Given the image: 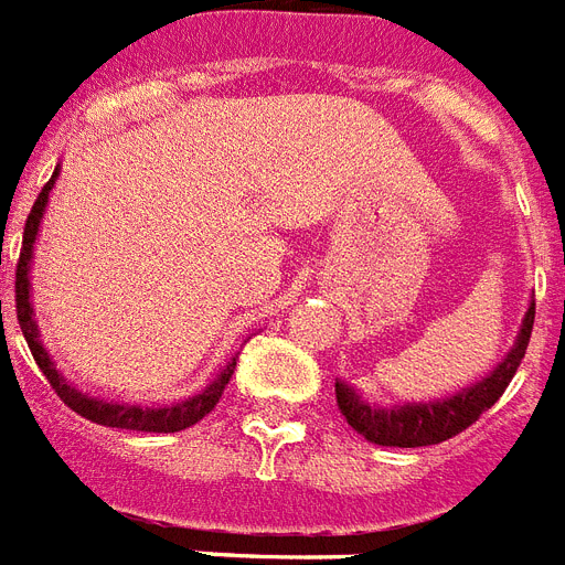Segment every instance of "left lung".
Returning <instances> with one entry per match:
<instances>
[{"label": "left lung", "mask_w": 565, "mask_h": 565, "mask_svg": "<svg viewBox=\"0 0 565 565\" xmlns=\"http://www.w3.org/2000/svg\"><path fill=\"white\" fill-rule=\"evenodd\" d=\"M531 329H534V303L527 306L511 353L499 361V367L490 376L463 387L461 394L446 396L437 403H405L394 405V408H382V405L361 399L347 382H335L338 411L364 440L376 446L414 449V446L444 444V440L461 435L463 428L472 426L504 394V387L511 385L513 373L525 359Z\"/></svg>", "instance_id": "1"}]
</instances>
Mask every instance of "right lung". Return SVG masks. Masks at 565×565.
Returning <instances> with one entry per match:
<instances>
[{
    "label": "right lung",
    "instance_id": "right-lung-1",
    "mask_svg": "<svg viewBox=\"0 0 565 565\" xmlns=\"http://www.w3.org/2000/svg\"><path fill=\"white\" fill-rule=\"evenodd\" d=\"M54 178H57V169H54L52 180H49L43 192L38 195L34 206H31L29 218H25V233H22V250L20 262H17V320H20V329L25 341H29V350L38 361V367L43 370V376L49 379V385L54 387V394L61 396L63 403L70 405L75 414L93 419L98 426L110 428H130V431H154V435H169V431H183V428L195 426L198 419H204L215 403L224 394L233 370H236V359L227 361V367L221 370L218 376L212 379L210 385L201 391V394L189 396V399H180L174 405H160V408H142V405H125V403H107V399H93V396L81 394L66 382V379L57 373L54 361L49 359L46 347L40 344L38 320H34V306H31V256H34V242H38L40 221H43V212L49 204V192L54 186ZM0 318H2V300H0Z\"/></svg>",
    "mask_w": 565,
    "mask_h": 565
}]
</instances>
